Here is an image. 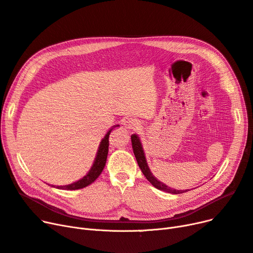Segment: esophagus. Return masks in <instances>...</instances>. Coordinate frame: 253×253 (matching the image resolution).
I'll list each match as a JSON object with an SVG mask.
<instances>
[{
    "label": "esophagus",
    "mask_w": 253,
    "mask_h": 253,
    "mask_svg": "<svg viewBox=\"0 0 253 253\" xmlns=\"http://www.w3.org/2000/svg\"><path fill=\"white\" fill-rule=\"evenodd\" d=\"M124 126L128 128V129H136L139 127L140 124L139 121L137 119H134V118H126L125 121H124Z\"/></svg>",
    "instance_id": "34e87169"
}]
</instances>
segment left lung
<instances>
[{"label": "left lung", "mask_w": 253, "mask_h": 253, "mask_svg": "<svg viewBox=\"0 0 253 253\" xmlns=\"http://www.w3.org/2000/svg\"><path fill=\"white\" fill-rule=\"evenodd\" d=\"M130 139H132L133 151H134V155L136 157L137 163H138L141 171H142V173L144 174V176L147 178V180L149 181L151 185H153L154 187H156L157 189L161 190V191H165V192H168V193H172V194H180V193H185V192H187V190H174V189H171L168 186H166L165 184L161 183L160 180H158L153 175V173L150 172V170H149V168L147 166L144 151H143L142 145H141L139 137L137 135L133 134L132 136H130Z\"/></svg>", "instance_id": "obj_1"}]
</instances>
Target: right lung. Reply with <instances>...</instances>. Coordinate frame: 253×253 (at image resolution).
Segmentation results:
<instances>
[{"label": "right lung", "instance_id": "right-lung-1", "mask_svg": "<svg viewBox=\"0 0 253 253\" xmlns=\"http://www.w3.org/2000/svg\"><path fill=\"white\" fill-rule=\"evenodd\" d=\"M112 127L109 129V132L106 134V136L103 138V140L100 141V144L97 150V155L95 157L94 163L91 167V169L89 170V172L80 180L76 181V183H73L70 185L66 186H57V189H62V190H78V189H82L87 187L88 185L92 184L93 181L99 176V174L102 173V171L106 165V161H107V156H108V150H109V136L110 133L112 132ZM54 187V186H53Z\"/></svg>", "mask_w": 253, "mask_h": 253}]
</instances>
